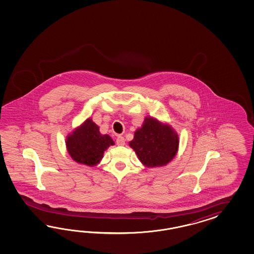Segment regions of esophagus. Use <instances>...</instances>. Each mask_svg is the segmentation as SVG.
<instances>
[{
  "mask_svg": "<svg viewBox=\"0 0 254 254\" xmlns=\"http://www.w3.org/2000/svg\"><path fill=\"white\" fill-rule=\"evenodd\" d=\"M116 144L119 146H123L125 145V138L122 136H118L116 138Z\"/></svg>",
  "mask_w": 254,
  "mask_h": 254,
  "instance_id": "1",
  "label": "esophagus"
}]
</instances>
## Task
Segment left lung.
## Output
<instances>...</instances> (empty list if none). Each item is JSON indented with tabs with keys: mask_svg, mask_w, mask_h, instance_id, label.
I'll list each match as a JSON object with an SVG mask.
<instances>
[{
	"mask_svg": "<svg viewBox=\"0 0 254 254\" xmlns=\"http://www.w3.org/2000/svg\"><path fill=\"white\" fill-rule=\"evenodd\" d=\"M129 146L144 166L162 167L177 154L179 137L170 126L149 116L145 117L141 127L135 132Z\"/></svg>",
	"mask_w": 254,
	"mask_h": 254,
	"instance_id": "1",
	"label": "left lung"
}]
</instances>
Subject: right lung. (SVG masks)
<instances>
[{"instance_id": "add662e5", "label": "right lung", "mask_w": 254, "mask_h": 254, "mask_svg": "<svg viewBox=\"0 0 254 254\" xmlns=\"http://www.w3.org/2000/svg\"><path fill=\"white\" fill-rule=\"evenodd\" d=\"M114 144L115 141L109 135L100 134L99 126L91 118L86 119L66 138V146L70 157L77 163L89 167L99 164L104 151Z\"/></svg>"}]
</instances>
